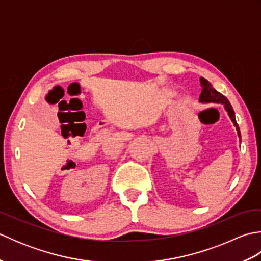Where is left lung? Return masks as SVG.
Segmentation results:
<instances>
[{
  "mask_svg": "<svg viewBox=\"0 0 261 261\" xmlns=\"http://www.w3.org/2000/svg\"><path fill=\"white\" fill-rule=\"evenodd\" d=\"M199 83H201V86H202V92L199 94V98H198V102L199 103H220L222 104L224 107V110L228 112L229 118L231 119V121L233 122V125L236 126V130L238 132V137H239V139H241V134H240V129H239V125L237 123V120H236V114H234V111L233 108H232V105L230 104L229 99L226 98L224 95H222L220 92H218L213 88L212 84L207 81L205 80L204 77H201L199 79Z\"/></svg>",
  "mask_w": 261,
  "mask_h": 261,
  "instance_id": "1",
  "label": "left lung"
}]
</instances>
